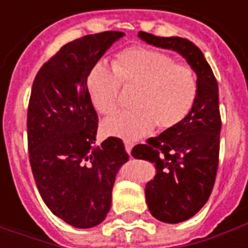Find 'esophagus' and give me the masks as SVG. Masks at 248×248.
<instances>
[{"mask_svg": "<svg viewBox=\"0 0 248 248\" xmlns=\"http://www.w3.org/2000/svg\"><path fill=\"white\" fill-rule=\"evenodd\" d=\"M124 145H125V150H127V153H131V150L134 148V142L132 140H128V139H125L124 140Z\"/></svg>", "mask_w": 248, "mask_h": 248, "instance_id": "esophagus-1", "label": "esophagus"}]
</instances>
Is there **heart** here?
Listing matches in <instances>:
<instances>
[{"mask_svg":"<svg viewBox=\"0 0 248 248\" xmlns=\"http://www.w3.org/2000/svg\"><path fill=\"white\" fill-rule=\"evenodd\" d=\"M121 84L138 88L135 109L119 113L103 123L108 135L138 139L155 127L171 128L189 114L195 105L199 82L195 70L175 63L170 55L149 48H129L120 52L113 66L96 63L88 74V92L93 108L111 116L120 106Z\"/></svg>","mask_w":248,"mask_h":248,"instance_id":"b5f03b06","label":"heart"}]
</instances>
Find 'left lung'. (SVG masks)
Masks as SVG:
<instances>
[{
  "mask_svg": "<svg viewBox=\"0 0 248 248\" xmlns=\"http://www.w3.org/2000/svg\"><path fill=\"white\" fill-rule=\"evenodd\" d=\"M146 44L179 53L195 70L199 91L189 114L146 145L132 149L135 158L156 167V175L145 186L149 211L166 224L192 218L207 203L214 187L219 156L218 84L203 52L181 37H156L139 31Z\"/></svg>",
  "mask_w": 248,
  "mask_h": 248,
  "instance_id": "left-lung-1",
  "label": "left lung"
}]
</instances>
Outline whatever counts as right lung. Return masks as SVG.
I'll list each match as a JSON object with an SVG mask.
<instances>
[{"mask_svg":"<svg viewBox=\"0 0 248 248\" xmlns=\"http://www.w3.org/2000/svg\"><path fill=\"white\" fill-rule=\"evenodd\" d=\"M125 34H91L63 45L37 73L27 110L29 157L44 203L74 228L99 225L111 189L128 160L123 140L95 146L98 114L87 80L91 69Z\"/></svg>","mask_w":248,"mask_h":248,"instance_id":"1","label":"right lung"}]
</instances>
